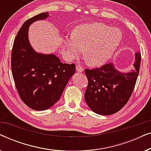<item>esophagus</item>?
<instances>
[{
	"mask_svg": "<svg viewBox=\"0 0 151 151\" xmlns=\"http://www.w3.org/2000/svg\"><path fill=\"white\" fill-rule=\"evenodd\" d=\"M76 71L79 72V73H82L83 71V67L80 65H77L76 66Z\"/></svg>",
	"mask_w": 151,
	"mask_h": 151,
	"instance_id": "obj_1",
	"label": "esophagus"
}]
</instances>
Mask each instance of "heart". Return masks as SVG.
Wrapping results in <instances>:
<instances>
[{
  "label": "heart",
  "mask_w": 151,
  "mask_h": 151,
  "mask_svg": "<svg viewBox=\"0 0 151 151\" xmlns=\"http://www.w3.org/2000/svg\"><path fill=\"white\" fill-rule=\"evenodd\" d=\"M122 39V35L119 29L101 22H94L77 27L73 36L67 37L65 42L72 57L78 56L84 50L86 63L98 66L112 57Z\"/></svg>",
  "instance_id": "heart-1"
}]
</instances>
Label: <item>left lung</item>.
Returning <instances> with one entry per match:
<instances>
[{"label": "left lung", "mask_w": 151, "mask_h": 151, "mask_svg": "<svg viewBox=\"0 0 151 151\" xmlns=\"http://www.w3.org/2000/svg\"><path fill=\"white\" fill-rule=\"evenodd\" d=\"M141 63V53H135V70L127 73L117 71L112 63L85 69L88 86L84 98L93 112L102 115L115 113L129 101L135 88Z\"/></svg>", "instance_id": "left-lung-1"}]
</instances>
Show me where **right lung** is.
<instances>
[{
    "label": "right lung",
    "mask_w": 151,
    "mask_h": 151,
    "mask_svg": "<svg viewBox=\"0 0 151 151\" xmlns=\"http://www.w3.org/2000/svg\"><path fill=\"white\" fill-rule=\"evenodd\" d=\"M48 16L45 12L26 20L14 39L12 50V72L16 89L22 102L36 111L52 106L76 71L74 63L64 64L53 54L36 53L29 44V27Z\"/></svg>",
    "instance_id": "obj_1"
}]
</instances>
